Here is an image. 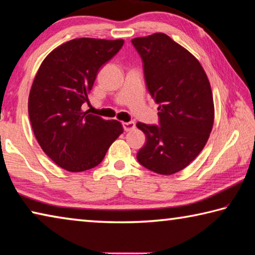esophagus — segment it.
Masks as SVG:
<instances>
[{"mask_svg":"<svg viewBox=\"0 0 255 255\" xmlns=\"http://www.w3.org/2000/svg\"><path fill=\"white\" fill-rule=\"evenodd\" d=\"M134 128H135L134 122H123V128H124V131H127V132L132 131Z\"/></svg>","mask_w":255,"mask_h":255,"instance_id":"esophagus-1","label":"esophagus"}]
</instances>
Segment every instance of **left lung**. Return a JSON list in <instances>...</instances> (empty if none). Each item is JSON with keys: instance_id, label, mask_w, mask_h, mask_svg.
<instances>
[{"instance_id": "left-lung-1", "label": "left lung", "mask_w": 255, "mask_h": 255, "mask_svg": "<svg viewBox=\"0 0 255 255\" xmlns=\"http://www.w3.org/2000/svg\"><path fill=\"white\" fill-rule=\"evenodd\" d=\"M132 44L159 104L160 125L136 123L147 137L136 159L151 172L172 175L190 165L209 139L215 120L209 79L197 58L166 33L137 37Z\"/></svg>"}]
</instances>
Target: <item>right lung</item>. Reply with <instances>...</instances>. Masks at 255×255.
Returning <instances> with one entry per match:
<instances>
[{
  "label": "right lung",
  "instance_id": "obj_1",
  "mask_svg": "<svg viewBox=\"0 0 255 255\" xmlns=\"http://www.w3.org/2000/svg\"><path fill=\"white\" fill-rule=\"evenodd\" d=\"M123 44V39H72L53 49L37 71L28 99L31 128L43 151L65 170L78 173L99 165L123 133L119 121L81 110L89 103L98 70Z\"/></svg>",
  "mask_w": 255,
  "mask_h": 255
}]
</instances>
